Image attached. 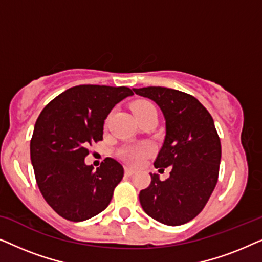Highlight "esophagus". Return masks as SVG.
<instances>
[{"label": "esophagus", "instance_id": "1", "mask_svg": "<svg viewBox=\"0 0 262 262\" xmlns=\"http://www.w3.org/2000/svg\"><path fill=\"white\" fill-rule=\"evenodd\" d=\"M135 173L136 170L132 169V168H128V167L125 168V175H126V177H131V175H134Z\"/></svg>", "mask_w": 262, "mask_h": 262}]
</instances>
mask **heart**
Returning a JSON list of instances; mask_svg holds the SVG:
<instances>
[{
    "mask_svg": "<svg viewBox=\"0 0 262 262\" xmlns=\"http://www.w3.org/2000/svg\"><path fill=\"white\" fill-rule=\"evenodd\" d=\"M149 111H155V107H154L151 102L146 101V100H138V101H136L132 105V112H134L135 117L141 116V114H144L149 112ZM151 151L152 148L149 144H139L123 150L121 151V156L128 163L137 166V164H141L142 161L146 156H149Z\"/></svg>",
    "mask_w": 262,
    "mask_h": 262,
    "instance_id": "1",
    "label": "heart"
}]
</instances>
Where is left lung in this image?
Returning a JSON list of instances; mask_svg holds the SVG:
<instances>
[{
    "mask_svg": "<svg viewBox=\"0 0 262 262\" xmlns=\"http://www.w3.org/2000/svg\"><path fill=\"white\" fill-rule=\"evenodd\" d=\"M134 92L162 111L166 137L154 166L171 169L164 181L150 173L151 182L139 193V202L160 223L185 224L202 212L218 180L222 149L213 119L194 96L177 89L145 87Z\"/></svg>",
    "mask_w": 262,
    "mask_h": 262,
    "instance_id": "8db88e82",
    "label": "left lung"
}]
</instances>
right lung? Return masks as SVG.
<instances>
[{
	"mask_svg": "<svg viewBox=\"0 0 262 262\" xmlns=\"http://www.w3.org/2000/svg\"><path fill=\"white\" fill-rule=\"evenodd\" d=\"M131 95L127 87L81 84L67 89L39 114L31 139L35 180L46 203L66 220H89L108 206L124 168L107 157L95 170L84 157L89 145L102 141L113 107Z\"/></svg>",
	"mask_w": 262,
	"mask_h": 262,
	"instance_id": "add662e5",
	"label": "right lung"
}]
</instances>
